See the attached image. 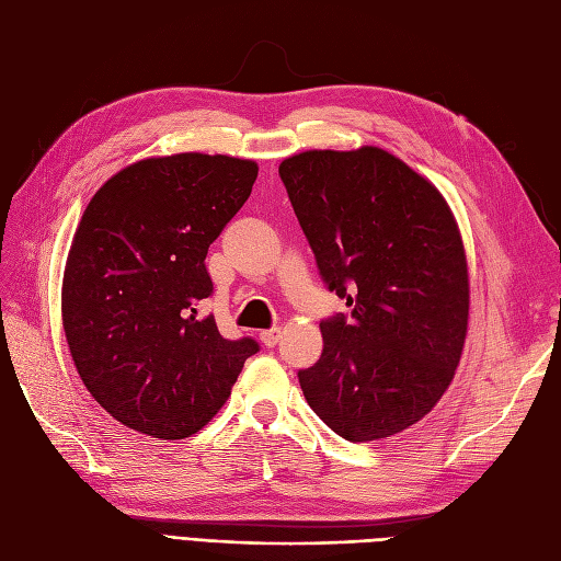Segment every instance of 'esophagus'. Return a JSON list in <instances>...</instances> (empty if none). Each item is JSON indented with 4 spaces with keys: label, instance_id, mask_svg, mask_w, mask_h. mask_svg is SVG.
I'll use <instances>...</instances> for the list:
<instances>
[{
    "label": "esophagus",
    "instance_id": "34e87169",
    "mask_svg": "<svg viewBox=\"0 0 561 561\" xmlns=\"http://www.w3.org/2000/svg\"><path fill=\"white\" fill-rule=\"evenodd\" d=\"M278 339H280V330H278V328H271V330L260 332V342H262L264 346H268V348L276 346Z\"/></svg>",
    "mask_w": 561,
    "mask_h": 561
}]
</instances>
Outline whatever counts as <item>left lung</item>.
<instances>
[{
  "instance_id": "left-lung-1",
  "label": "left lung",
  "mask_w": 561,
  "mask_h": 561,
  "mask_svg": "<svg viewBox=\"0 0 561 561\" xmlns=\"http://www.w3.org/2000/svg\"><path fill=\"white\" fill-rule=\"evenodd\" d=\"M322 280L351 313L320 322L304 398L351 443L414 426L449 388L468 332V262L447 201L379 147L278 168Z\"/></svg>"
}]
</instances>
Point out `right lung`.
Listing matches in <instances>:
<instances>
[{"instance_id":"right-lung-1","label":"right lung","mask_w":561,"mask_h":561,"mask_svg":"<svg viewBox=\"0 0 561 561\" xmlns=\"http://www.w3.org/2000/svg\"><path fill=\"white\" fill-rule=\"evenodd\" d=\"M257 163L225 154L142 159L87 206L62 276V328L79 377L124 426L161 439L201 431L260 351L198 307L206 254L243 208Z\"/></svg>"}]
</instances>
